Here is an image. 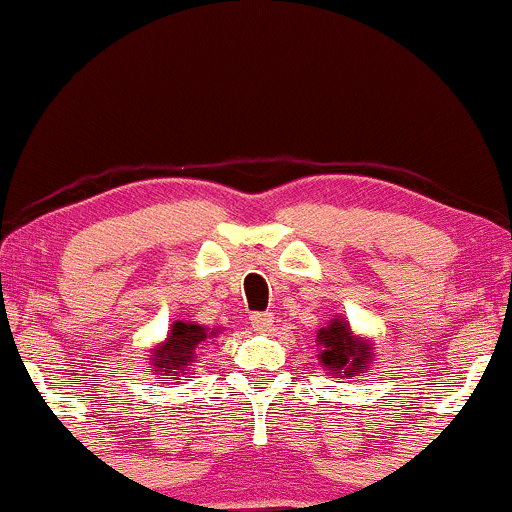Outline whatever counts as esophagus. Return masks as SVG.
Returning <instances> with one entry per match:
<instances>
[{
	"label": "esophagus",
	"mask_w": 512,
	"mask_h": 512,
	"mask_svg": "<svg viewBox=\"0 0 512 512\" xmlns=\"http://www.w3.org/2000/svg\"><path fill=\"white\" fill-rule=\"evenodd\" d=\"M250 324L255 331H269L274 326V315L272 312H255L250 315Z\"/></svg>",
	"instance_id": "34e87169"
}]
</instances>
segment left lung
Segmentation results:
<instances>
[{"label":"left lung","instance_id":"obj_1","mask_svg":"<svg viewBox=\"0 0 512 512\" xmlns=\"http://www.w3.org/2000/svg\"><path fill=\"white\" fill-rule=\"evenodd\" d=\"M317 341L322 346L319 362L338 377H341V372L346 377H355V374H362V369L369 367V357H372L369 348L350 336L348 324H343L341 319H334L329 326H324L317 334Z\"/></svg>","mask_w":512,"mask_h":512}]
</instances>
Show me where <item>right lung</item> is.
Masks as SVG:
<instances>
[{
  "label": "right lung",
  "instance_id": "right-lung-1",
  "mask_svg": "<svg viewBox=\"0 0 512 512\" xmlns=\"http://www.w3.org/2000/svg\"><path fill=\"white\" fill-rule=\"evenodd\" d=\"M217 331H209V336H214ZM207 338V329L200 324H186L176 322L171 326V334L166 338V343L159 350H155V372H162L166 377L176 379L178 374L186 372L188 362H193L195 348L200 346Z\"/></svg>",
  "mask_w": 512,
  "mask_h": 512
}]
</instances>
